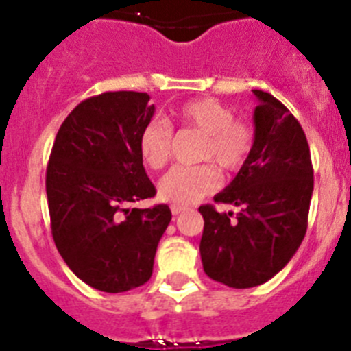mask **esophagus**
Listing matches in <instances>:
<instances>
[{
	"mask_svg": "<svg viewBox=\"0 0 351 351\" xmlns=\"http://www.w3.org/2000/svg\"><path fill=\"white\" fill-rule=\"evenodd\" d=\"M170 210H172L173 216H178V214H181L182 210H184V207H182V206H172V207H170Z\"/></svg>",
	"mask_w": 351,
	"mask_h": 351,
	"instance_id": "34e87169",
	"label": "esophagus"
}]
</instances>
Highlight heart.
I'll list each match as a JSON object with an SVG mask.
<instances>
[{"label": "heart", "mask_w": 351, "mask_h": 351, "mask_svg": "<svg viewBox=\"0 0 351 351\" xmlns=\"http://www.w3.org/2000/svg\"><path fill=\"white\" fill-rule=\"evenodd\" d=\"M181 128L202 133L198 147V165H178L158 182L161 200L173 206H190L219 186V172H237L250 158L255 145V130L244 119L235 117L228 105L216 98H197L186 101L173 110ZM172 126L163 119L149 121L138 135V153L149 169L160 170L169 163L172 154ZM214 160L213 164L210 161Z\"/></svg>", "instance_id": "1"}]
</instances>
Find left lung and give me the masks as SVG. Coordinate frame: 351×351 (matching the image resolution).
Masks as SVG:
<instances>
[{"instance_id":"1","label":"left lung","mask_w":351,"mask_h":351,"mask_svg":"<svg viewBox=\"0 0 351 351\" xmlns=\"http://www.w3.org/2000/svg\"><path fill=\"white\" fill-rule=\"evenodd\" d=\"M255 145L216 204L239 207L218 213L207 204L200 256L210 280L230 288L265 283L290 262L308 230L313 165L308 138L293 114L274 96L253 89Z\"/></svg>"}]
</instances>
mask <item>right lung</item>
Returning <instances> with one entry per match:
<instances>
[{"mask_svg": "<svg viewBox=\"0 0 351 351\" xmlns=\"http://www.w3.org/2000/svg\"><path fill=\"white\" fill-rule=\"evenodd\" d=\"M154 114L147 93L107 91L80 101L56 135L45 173L52 237L71 272L119 293L147 283L172 213L153 198L138 135Z\"/></svg>", "mask_w": 351, "mask_h": 351, "instance_id": "right-lung-1", "label": "right lung"}]
</instances>
